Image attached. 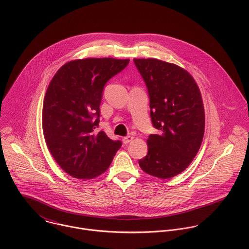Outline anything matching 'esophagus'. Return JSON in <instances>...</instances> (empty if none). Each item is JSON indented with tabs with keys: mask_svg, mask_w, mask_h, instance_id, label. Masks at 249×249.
Masks as SVG:
<instances>
[{
	"mask_svg": "<svg viewBox=\"0 0 249 249\" xmlns=\"http://www.w3.org/2000/svg\"><path fill=\"white\" fill-rule=\"evenodd\" d=\"M133 136H130V135H128V136H125V137H124L123 138V142H124V143H128L129 142H131L132 140H133Z\"/></svg>",
	"mask_w": 249,
	"mask_h": 249,
	"instance_id": "esophagus-1",
	"label": "esophagus"
}]
</instances>
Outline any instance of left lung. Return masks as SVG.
I'll return each mask as SVG.
<instances>
[{"instance_id": "obj_1", "label": "left lung", "mask_w": 249, "mask_h": 249, "mask_svg": "<svg viewBox=\"0 0 249 249\" xmlns=\"http://www.w3.org/2000/svg\"><path fill=\"white\" fill-rule=\"evenodd\" d=\"M149 96L150 119L158 134L147 138L142 171L167 179L182 173L202 142L205 114L199 88L183 68L155 58L133 59Z\"/></svg>"}]
</instances>
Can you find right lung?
<instances>
[{"mask_svg":"<svg viewBox=\"0 0 249 249\" xmlns=\"http://www.w3.org/2000/svg\"><path fill=\"white\" fill-rule=\"evenodd\" d=\"M128 63L129 59L109 57L72 60L49 84L42 111L45 141L57 164L72 178L101 176L122 145L95 129L106 83Z\"/></svg>","mask_w":249,"mask_h":249,"instance_id":"add662e5","label":"right lung"}]
</instances>
